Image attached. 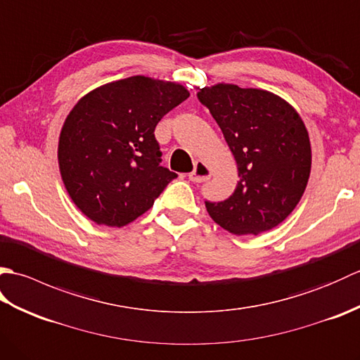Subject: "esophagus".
<instances>
[{
	"label": "esophagus",
	"instance_id": "esophagus-1",
	"mask_svg": "<svg viewBox=\"0 0 360 360\" xmlns=\"http://www.w3.org/2000/svg\"><path fill=\"white\" fill-rule=\"evenodd\" d=\"M188 179L193 181V182H204V181L210 179L209 167L205 165L204 162H201V160H198V162L195 164L193 172L188 174Z\"/></svg>",
	"mask_w": 360,
	"mask_h": 360
}]
</instances>
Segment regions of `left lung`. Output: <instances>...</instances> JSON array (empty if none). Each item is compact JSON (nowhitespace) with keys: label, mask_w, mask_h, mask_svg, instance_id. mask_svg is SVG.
<instances>
[{"label":"left lung","mask_w":360,"mask_h":360,"mask_svg":"<svg viewBox=\"0 0 360 360\" xmlns=\"http://www.w3.org/2000/svg\"><path fill=\"white\" fill-rule=\"evenodd\" d=\"M196 96L223 131L240 178L227 200L205 201V209L235 235L271 231L295 209L308 184L311 143L303 120L269 91L219 83Z\"/></svg>","instance_id":"obj_1"}]
</instances>
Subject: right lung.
I'll use <instances>...</instances> for the list:
<instances>
[{"label":"right lung","instance_id":"add662e5","mask_svg":"<svg viewBox=\"0 0 360 360\" xmlns=\"http://www.w3.org/2000/svg\"><path fill=\"white\" fill-rule=\"evenodd\" d=\"M188 96L176 83L134 75L74 106L60 133L58 164L71 200L89 219L127 226L178 178L160 165L155 128Z\"/></svg>","mask_w":360,"mask_h":360}]
</instances>
